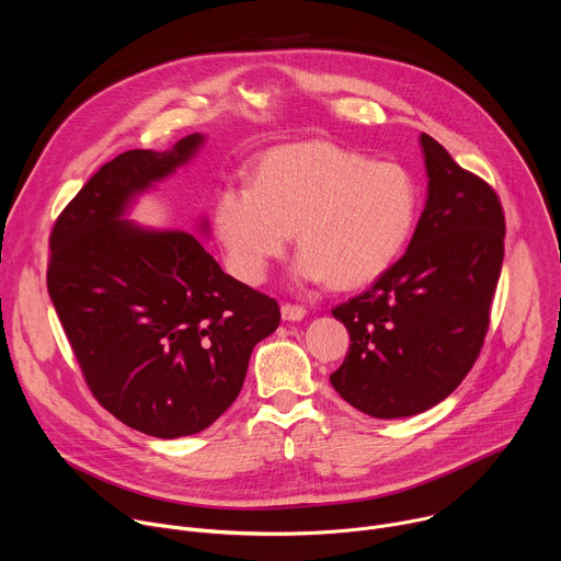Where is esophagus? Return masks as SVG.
<instances>
[{
    "mask_svg": "<svg viewBox=\"0 0 561 561\" xmlns=\"http://www.w3.org/2000/svg\"><path fill=\"white\" fill-rule=\"evenodd\" d=\"M282 317L286 322H299L306 317V308L301 304H282Z\"/></svg>",
    "mask_w": 561,
    "mask_h": 561,
    "instance_id": "esophagus-1",
    "label": "esophagus"
}]
</instances>
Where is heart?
<instances>
[{
  "label": "heart",
  "mask_w": 561,
  "mask_h": 561,
  "mask_svg": "<svg viewBox=\"0 0 561 561\" xmlns=\"http://www.w3.org/2000/svg\"><path fill=\"white\" fill-rule=\"evenodd\" d=\"M420 215L415 175L333 141H304L260 157L251 182L215 193L213 221L237 279L260 284L290 230L297 273L357 288L377 279L409 244Z\"/></svg>",
  "instance_id": "b5f03b06"
}]
</instances>
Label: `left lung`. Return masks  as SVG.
<instances>
[{
  "instance_id": "left-lung-1",
  "label": "left lung",
  "mask_w": 561,
  "mask_h": 561,
  "mask_svg": "<svg viewBox=\"0 0 561 561\" xmlns=\"http://www.w3.org/2000/svg\"><path fill=\"white\" fill-rule=\"evenodd\" d=\"M428 199L407 253L333 308L351 335L333 388L357 411L394 420L446 399L482 353L504 262L495 188L422 135Z\"/></svg>"
}]
</instances>
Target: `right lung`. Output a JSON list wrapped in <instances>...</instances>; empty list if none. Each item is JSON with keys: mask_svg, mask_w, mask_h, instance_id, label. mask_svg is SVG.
<instances>
[{"mask_svg": "<svg viewBox=\"0 0 561 561\" xmlns=\"http://www.w3.org/2000/svg\"><path fill=\"white\" fill-rule=\"evenodd\" d=\"M126 150L55 219L46 284L84 381L122 424L175 439L208 428L242 390L279 304L226 275L188 232L141 230L128 199L197 150Z\"/></svg>", "mask_w": 561, "mask_h": 561, "instance_id": "right-lung-1", "label": "right lung"}]
</instances>
